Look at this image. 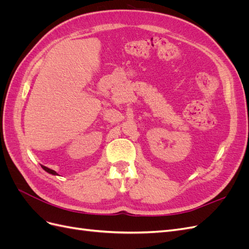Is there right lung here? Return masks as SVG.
<instances>
[{
  "label": "right lung",
  "mask_w": 249,
  "mask_h": 249,
  "mask_svg": "<svg viewBox=\"0 0 249 249\" xmlns=\"http://www.w3.org/2000/svg\"><path fill=\"white\" fill-rule=\"evenodd\" d=\"M41 167L46 170L47 172H49V173H51V175H54V176H56L57 175V172L55 171V170H53V169H50V168H48V167H46V166H43V165H41Z\"/></svg>",
  "instance_id": "obj_1"
}]
</instances>
